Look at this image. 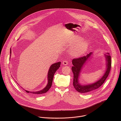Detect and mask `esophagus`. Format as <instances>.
Here are the masks:
<instances>
[{"instance_id": "34e87169", "label": "esophagus", "mask_w": 121, "mask_h": 121, "mask_svg": "<svg viewBox=\"0 0 121 121\" xmlns=\"http://www.w3.org/2000/svg\"><path fill=\"white\" fill-rule=\"evenodd\" d=\"M62 64H63L64 66L68 65V61H67V60L63 61V62H62Z\"/></svg>"}]
</instances>
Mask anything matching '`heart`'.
Listing matches in <instances>:
<instances>
[{
    "mask_svg": "<svg viewBox=\"0 0 121 121\" xmlns=\"http://www.w3.org/2000/svg\"><path fill=\"white\" fill-rule=\"evenodd\" d=\"M82 37H78L70 41V45L75 44L73 48L71 55L73 57H81L84 55L88 48L89 43L86 40H83Z\"/></svg>",
    "mask_w": 121,
    "mask_h": 121,
    "instance_id": "1",
    "label": "heart"
}]
</instances>
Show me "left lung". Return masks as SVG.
<instances>
[{
	"instance_id": "1",
	"label": "left lung",
	"mask_w": 121,
	"mask_h": 121,
	"mask_svg": "<svg viewBox=\"0 0 121 121\" xmlns=\"http://www.w3.org/2000/svg\"><path fill=\"white\" fill-rule=\"evenodd\" d=\"M93 52H91L87 54L86 56L82 57L77 59H74L72 60V64L73 66L72 67V70L73 74V86L74 88L78 92L81 93H88L90 91H94L98 88L104 84L106 79L108 77L111 66V56L109 55V53L107 52V55L105 54L106 61V68L105 69V72L104 75L97 82L89 84L82 85L79 82V76L81 72L82 67L86 61L90 58Z\"/></svg>"
}]
</instances>
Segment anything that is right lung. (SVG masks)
Masks as SVG:
<instances>
[{"instance_id":"add662e5","label":"right lung","mask_w":121,"mask_h":121,"mask_svg":"<svg viewBox=\"0 0 121 121\" xmlns=\"http://www.w3.org/2000/svg\"><path fill=\"white\" fill-rule=\"evenodd\" d=\"M10 56L11 55V49L10 50ZM60 62H56L55 63L52 64V65L50 66L48 72V82L47 85V86H45L43 89L40 90V91H29L27 90H25L27 93H30L34 95L35 94H42L43 93H45L47 92L50 88L51 87L52 85V80L53 78V76L56 72V71L59 69V68L60 67Z\"/></svg>"}]
</instances>
